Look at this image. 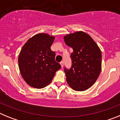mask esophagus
<instances>
[{
    "label": "esophagus",
    "instance_id": "esophagus-1",
    "mask_svg": "<svg viewBox=\"0 0 120 120\" xmlns=\"http://www.w3.org/2000/svg\"><path fill=\"white\" fill-rule=\"evenodd\" d=\"M60 64H61V67H62V68L64 67V62H63V61H61V62H60Z\"/></svg>",
    "mask_w": 120,
    "mask_h": 120
}]
</instances>
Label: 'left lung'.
Instances as JSON below:
<instances>
[{
    "label": "left lung",
    "instance_id": "left-lung-1",
    "mask_svg": "<svg viewBox=\"0 0 120 120\" xmlns=\"http://www.w3.org/2000/svg\"><path fill=\"white\" fill-rule=\"evenodd\" d=\"M66 45L73 50L71 67L64 68L69 86L76 91H84L98 79L101 70V52L90 35L76 31L64 37Z\"/></svg>",
    "mask_w": 120,
    "mask_h": 120
}]
</instances>
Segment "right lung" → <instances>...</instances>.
Masks as SVG:
<instances>
[{
  "mask_svg": "<svg viewBox=\"0 0 120 120\" xmlns=\"http://www.w3.org/2000/svg\"><path fill=\"white\" fill-rule=\"evenodd\" d=\"M55 37L39 33L30 38L22 47L18 58L23 79L34 88H44L52 82L61 67L55 61V52L51 50Z\"/></svg>",
  "mask_w": 120,
  "mask_h": 120,
  "instance_id": "right-lung-1",
  "label": "right lung"
}]
</instances>
